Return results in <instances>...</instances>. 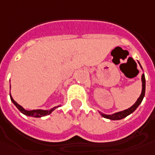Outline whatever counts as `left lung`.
<instances>
[{"instance_id":"left-lung-1","label":"left lung","mask_w":155,"mask_h":155,"mask_svg":"<svg viewBox=\"0 0 155 155\" xmlns=\"http://www.w3.org/2000/svg\"><path fill=\"white\" fill-rule=\"evenodd\" d=\"M142 83H143V88H142V94H141L140 97L137 99V100L136 101V103L133 104L132 107H130L127 110H125L123 111L117 112V113H115V114H112V115H104V114H101V116L104 117V118H107V119H110V120H120V119H123L126 116H127L128 115H130L131 113H133L135 110H136L138 105L141 104L142 100L143 99L145 94V77L144 74L142 75Z\"/></svg>"}]
</instances>
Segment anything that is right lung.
<instances>
[{
    "label": "right lung",
    "instance_id": "right-lung-1",
    "mask_svg": "<svg viewBox=\"0 0 155 155\" xmlns=\"http://www.w3.org/2000/svg\"><path fill=\"white\" fill-rule=\"evenodd\" d=\"M11 97V100L12 101V103L16 105V107L20 111L22 112V114H24V115H26V116H33V117H41V116H48V115H50L51 112L53 111L55 108H57V107H54V108L51 109V110H26L25 109H23L21 106V105H19L16 101H15L12 98V96Z\"/></svg>",
    "mask_w": 155,
    "mask_h": 155
}]
</instances>
